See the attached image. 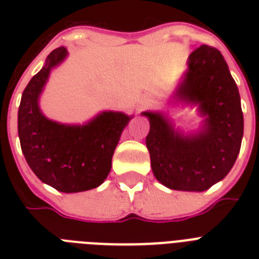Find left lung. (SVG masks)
<instances>
[{
    "label": "left lung",
    "mask_w": 259,
    "mask_h": 259,
    "mask_svg": "<svg viewBox=\"0 0 259 259\" xmlns=\"http://www.w3.org/2000/svg\"><path fill=\"white\" fill-rule=\"evenodd\" d=\"M188 70L173 98L196 105L203 126L183 134L161 113L145 111L150 130L146 148L154 177L176 191L203 192L223 180L235 164L242 137L243 113L235 80L223 55L200 46L188 58Z\"/></svg>",
    "instance_id": "8db88e82"
}]
</instances>
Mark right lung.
Segmentation results:
<instances>
[{
  "mask_svg": "<svg viewBox=\"0 0 259 259\" xmlns=\"http://www.w3.org/2000/svg\"><path fill=\"white\" fill-rule=\"evenodd\" d=\"M67 58L64 47L47 56L46 64L30 79L18 107V137L30 169L60 192L97 188L111 169L115 146L132 117L102 111L86 125H63L41 113L38 98L51 70Z\"/></svg>",
  "mask_w": 259,
  "mask_h": 259,
  "instance_id": "1",
  "label": "right lung"
}]
</instances>
